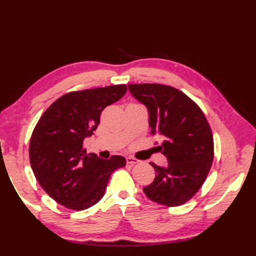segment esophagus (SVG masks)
<instances>
[{
    "instance_id": "34e87169",
    "label": "esophagus",
    "mask_w": 256,
    "mask_h": 256,
    "mask_svg": "<svg viewBox=\"0 0 256 256\" xmlns=\"http://www.w3.org/2000/svg\"><path fill=\"white\" fill-rule=\"evenodd\" d=\"M126 162L128 165H135V164H138L140 160L138 158H134L132 156H128L126 157Z\"/></svg>"
}]
</instances>
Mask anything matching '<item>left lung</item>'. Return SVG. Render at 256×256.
Segmentation results:
<instances>
[{
    "label": "left lung",
    "mask_w": 256,
    "mask_h": 256,
    "mask_svg": "<svg viewBox=\"0 0 256 256\" xmlns=\"http://www.w3.org/2000/svg\"><path fill=\"white\" fill-rule=\"evenodd\" d=\"M128 90L148 108L150 133L162 138L158 148L168 160L166 167L150 162L156 177L144 194L167 206L186 204L204 184L214 160V136L204 112L170 86L135 84Z\"/></svg>",
    "instance_id": "obj_1"
}]
</instances>
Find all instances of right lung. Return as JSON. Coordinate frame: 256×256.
Segmentation results:
<instances>
[{
	"label": "right lung",
	"mask_w": 256,
	"mask_h": 256,
	"mask_svg": "<svg viewBox=\"0 0 256 256\" xmlns=\"http://www.w3.org/2000/svg\"><path fill=\"white\" fill-rule=\"evenodd\" d=\"M126 90V84H116L69 92L38 120L30 136V166L42 188L59 204L77 211L90 208L104 196L112 172L126 164L123 156L102 160L86 154L82 145L96 130L102 111Z\"/></svg>",
	"instance_id": "1"
}]
</instances>
